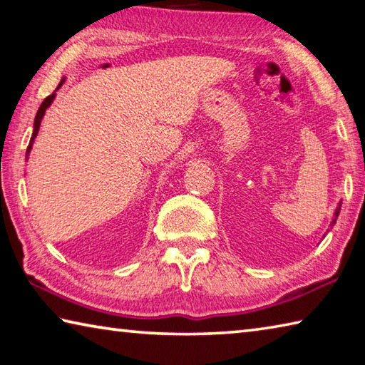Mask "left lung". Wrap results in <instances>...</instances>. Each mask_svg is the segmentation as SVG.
Wrapping results in <instances>:
<instances>
[{
    "label": "left lung",
    "mask_w": 365,
    "mask_h": 365,
    "mask_svg": "<svg viewBox=\"0 0 365 365\" xmlns=\"http://www.w3.org/2000/svg\"><path fill=\"white\" fill-rule=\"evenodd\" d=\"M339 209H341V202H339L338 207L335 209V214H333V219H331V222H330V227L336 222V219H338V214H339Z\"/></svg>",
    "instance_id": "8db88e82"
}]
</instances>
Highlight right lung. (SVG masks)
Masks as SVG:
<instances>
[{"instance_id":"add662e5","label":"right lung","mask_w":365,"mask_h":365,"mask_svg":"<svg viewBox=\"0 0 365 365\" xmlns=\"http://www.w3.org/2000/svg\"><path fill=\"white\" fill-rule=\"evenodd\" d=\"M64 80H66V77L61 80L59 82V85H58V88L53 91L51 95L49 96H46L45 100H43V103L40 104V108H38V110H36V115H35V122H34V133H32V138H30V143H29V148H27V153H26V158L29 159V154H30V151H32V146H34V141H35V138H36V135H38V130H40V123H41V119H43V115H45V113H46V109L51 106V103L54 101V98H56V91L61 88V86H63V83H64Z\"/></svg>"}]
</instances>
